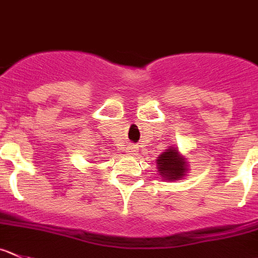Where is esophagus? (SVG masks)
Instances as JSON below:
<instances>
[{
  "instance_id": "1",
  "label": "esophagus",
  "mask_w": 258,
  "mask_h": 258,
  "mask_svg": "<svg viewBox=\"0 0 258 258\" xmlns=\"http://www.w3.org/2000/svg\"><path fill=\"white\" fill-rule=\"evenodd\" d=\"M127 152H128L130 155H137L139 147H137L136 145H128V146H127Z\"/></svg>"
}]
</instances>
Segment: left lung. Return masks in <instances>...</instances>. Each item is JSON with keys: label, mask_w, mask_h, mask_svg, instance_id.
<instances>
[{"label": "left lung", "mask_w": 258, "mask_h": 258, "mask_svg": "<svg viewBox=\"0 0 258 258\" xmlns=\"http://www.w3.org/2000/svg\"><path fill=\"white\" fill-rule=\"evenodd\" d=\"M156 170L162 179L180 180L187 174L189 161L177 147L170 146L156 159Z\"/></svg>", "instance_id": "8db88e82"}]
</instances>
